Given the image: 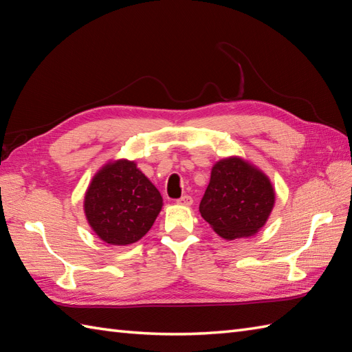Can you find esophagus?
<instances>
[{"mask_svg": "<svg viewBox=\"0 0 352 352\" xmlns=\"http://www.w3.org/2000/svg\"><path fill=\"white\" fill-rule=\"evenodd\" d=\"M177 204H179V206L189 207V206H192V204H193V199H192V196H189V195H183L182 198L177 199Z\"/></svg>", "mask_w": 352, "mask_h": 352, "instance_id": "34e87169", "label": "esophagus"}]
</instances>
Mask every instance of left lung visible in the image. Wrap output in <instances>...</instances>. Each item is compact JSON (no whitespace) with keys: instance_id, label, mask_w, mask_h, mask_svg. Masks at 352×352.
<instances>
[{"instance_id":"1","label":"left lung","mask_w":352,"mask_h":352,"mask_svg":"<svg viewBox=\"0 0 352 352\" xmlns=\"http://www.w3.org/2000/svg\"><path fill=\"white\" fill-rule=\"evenodd\" d=\"M274 201V187L263 170L232 156L211 168L199 213L222 239H244L267 223Z\"/></svg>"}]
</instances>
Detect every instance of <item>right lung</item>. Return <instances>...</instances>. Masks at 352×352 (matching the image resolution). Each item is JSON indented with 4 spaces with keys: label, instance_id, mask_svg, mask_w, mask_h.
<instances>
[{
    "label": "right lung",
    "instance_id": "add662e5",
    "mask_svg": "<svg viewBox=\"0 0 352 352\" xmlns=\"http://www.w3.org/2000/svg\"><path fill=\"white\" fill-rule=\"evenodd\" d=\"M163 206L156 189L136 162L111 160L93 177L84 198L88 225L112 246L136 243L151 230Z\"/></svg>",
    "mask_w": 352,
    "mask_h": 352
}]
</instances>
